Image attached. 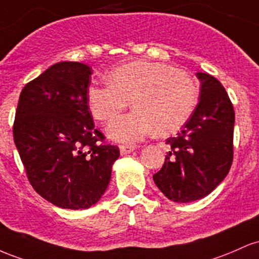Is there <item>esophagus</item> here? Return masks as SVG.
Returning a JSON list of instances; mask_svg holds the SVG:
<instances>
[{"label": "esophagus", "mask_w": 259, "mask_h": 259, "mask_svg": "<svg viewBox=\"0 0 259 259\" xmlns=\"http://www.w3.org/2000/svg\"><path fill=\"white\" fill-rule=\"evenodd\" d=\"M135 149H136L135 145H124V144L120 145V153H121V155H127V154L132 153Z\"/></svg>", "instance_id": "1"}]
</instances>
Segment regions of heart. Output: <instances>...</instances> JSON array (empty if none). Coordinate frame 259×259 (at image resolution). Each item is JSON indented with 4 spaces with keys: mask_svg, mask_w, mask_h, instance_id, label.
I'll return each mask as SVG.
<instances>
[{
    "mask_svg": "<svg viewBox=\"0 0 259 259\" xmlns=\"http://www.w3.org/2000/svg\"><path fill=\"white\" fill-rule=\"evenodd\" d=\"M106 84L93 83L87 89V104L93 117L109 121L132 100L135 111L115 118L106 133L112 141L136 143L152 133L176 132L190 120L198 87L181 68L150 61H132L112 69Z\"/></svg>",
    "mask_w": 259,
    "mask_h": 259,
    "instance_id": "heart-1",
    "label": "heart"
}]
</instances>
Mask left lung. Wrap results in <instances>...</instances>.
Instances as JSON below:
<instances>
[{
    "label": "left lung",
    "instance_id": "1",
    "mask_svg": "<svg viewBox=\"0 0 259 259\" xmlns=\"http://www.w3.org/2000/svg\"><path fill=\"white\" fill-rule=\"evenodd\" d=\"M200 80L199 103L176 137L153 179L168 199L188 203L208 196L230 170L234 159L235 111L222 83L207 73Z\"/></svg>",
    "mask_w": 259,
    "mask_h": 259
}]
</instances>
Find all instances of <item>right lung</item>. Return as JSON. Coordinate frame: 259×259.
<instances>
[{
  "label": "right lung",
  "instance_id": "add662e5",
  "mask_svg": "<svg viewBox=\"0 0 259 259\" xmlns=\"http://www.w3.org/2000/svg\"><path fill=\"white\" fill-rule=\"evenodd\" d=\"M91 75L84 63H55L19 95L14 143L34 190L60 208L95 204L120 156L94 127L87 104Z\"/></svg>",
  "mask_w": 259,
  "mask_h": 259
}]
</instances>
